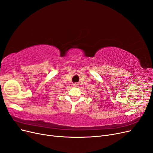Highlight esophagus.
<instances>
[{"label":"esophagus","mask_w":153,"mask_h":153,"mask_svg":"<svg viewBox=\"0 0 153 153\" xmlns=\"http://www.w3.org/2000/svg\"><path fill=\"white\" fill-rule=\"evenodd\" d=\"M73 86H74V87H75V88H77L79 86V84L78 83H74V84H73Z\"/></svg>","instance_id":"34e87169"}]
</instances>
